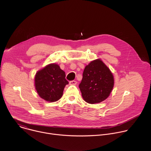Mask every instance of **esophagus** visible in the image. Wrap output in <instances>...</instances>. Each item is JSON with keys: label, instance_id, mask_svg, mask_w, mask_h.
<instances>
[{"label": "esophagus", "instance_id": "34e87169", "mask_svg": "<svg viewBox=\"0 0 151 151\" xmlns=\"http://www.w3.org/2000/svg\"><path fill=\"white\" fill-rule=\"evenodd\" d=\"M77 83V82L76 81H71L69 82V84L71 85H75Z\"/></svg>", "mask_w": 151, "mask_h": 151}]
</instances>
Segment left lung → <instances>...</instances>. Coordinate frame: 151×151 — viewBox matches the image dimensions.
<instances>
[{
	"mask_svg": "<svg viewBox=\"0 0 151 151\" xmlns=\"http://www.w3.org/2000/svg\"><path fill=\"white\" fill-rule=\"evenodd\" d=\"M114 86V78L109 68L100 59L85 66L79 85L83 100L88 103H100L108 97Z\"/></svg>",
	"mask_w": 151,
	"mask_h": 151,
	"instance_id": "obj_1",
	"label": "left lung"
}]
</instances>
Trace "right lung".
Returning <instances> with one entry per match:
<instances>
[{
	"mask_svg": "<svg viewBox=\"0 0 151 151\" xmlns=\"http://www.w3.org/2000/svg\"><path fill=\"white\" fill-rule=\"evenodd\" d=\"M65 77V72L55 63L49 64L38 70L35 77V87L38 95L47 101L58 100L69 83Z\"/></svg>",
	"mask_w": 151,
	"mask_h": 151,
	"instance_id": "1",
	"label": "right lung"
}]
</instances>
